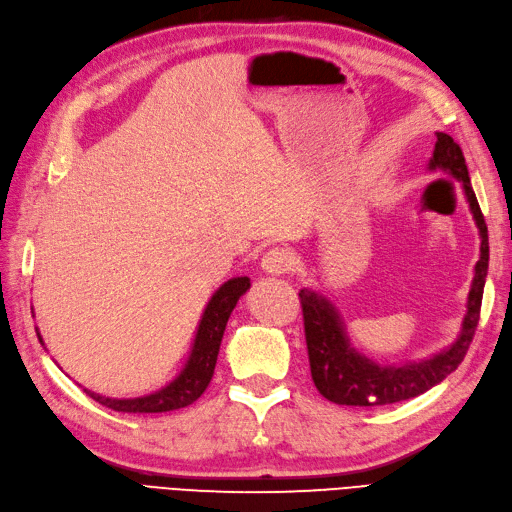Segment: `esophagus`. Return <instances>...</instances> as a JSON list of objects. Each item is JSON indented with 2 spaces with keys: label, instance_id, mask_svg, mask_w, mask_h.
<instances>
[{
  "label": "esophagus",
  "instance_id": "1",
  "mask_svg": "<svg viewBox=\"0 0 512 512\" xmlns=\"http://www.w3.org/2000/svg\"><path fill=\"white\" fill-rule=\"evenodd\" d=\"M261 268H264L268 274H274V277H281V274H287L294 268V257L285 251V248L274 246L261 259Z\"/></svg>",
  "mask_w": 512,
  "mask_h": 512
}]
</instances>
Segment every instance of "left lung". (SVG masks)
<instances>
[{"label": "left lung", "instance_id": "8db88e82", "mask_svg": "<svg viewBox=\"0 0 512 512\" xmlns=\"http://www.w3.org/2000/svg\"><path fill=\"white\" fill-rule=\"evenodd\" d=\"M437 168L461 181L482 240L461 335L456 337V342L448 350L439 352L432 359L406 363L400 368L378 365L350 346L344 324L339 320L331 300L311 290H300L298 296L300 305H303L311 378L326 400L346 406H383L411 400L430 387L439 385L445 376H450L461 365L467 355L480 320L484 279H487L489 270V233L474 188H471L465 155L454 138L443 134V131H437L435 153L430 157V170Z\"/></svg>", "mask_w": 512, "mask_h": 512}]
</instances>
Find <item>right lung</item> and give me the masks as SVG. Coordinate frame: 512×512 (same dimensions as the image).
Here are the masks:
<instances>
[{
	"instance_id": "add662e5",
	"label": "right lung",
	"mask_w": 512,
	"mask_h": 512,
	"mask_svg": "<svg viewBox=\"0 0 512 512\" xmlns=\"http://www.w3.org/2000/svg\"><path fill=\"white\" fill-rule=\"evenodd\" d=\"M248 287H251V279L248 277H235L218 287L216 294L212 296V300H209L203 311V318L199 322V331H196L190 357L173 383H168L160 391L149 393V396L127 398V400L106 398L88 389L84 391L95 402L119 413H166V411L183 409V406L199 400L201 393L207 389L209 381H212L214 376L218 350H220L222 335H225L227 320L231 316L233 307L238 305L240 296L248 290ZM38 339H41V335H38Z\"/></svg>"
}]
</instances>
